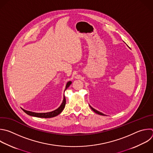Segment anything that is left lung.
Returning a JSON list of instances; mask_svg holds the SVG:
<instances>
[{"label": "left lung", "instance_id": "1", "mask_svg": "<svg viewBox=\"0 0 153 153\" xmlns=\"http://www.w3.org/2000/svg\"><path fill=\"white\" fill-rule=\"evenodd\" d=\"M90 106V108H91V109L94 112H95L96 114H98V115H105V114H102L101 112H99V111H97V110H95V109H94L93 108H92L91 106Z\"/></svg>", "mask_w": 153, "mask_h": 153}]
</instances>
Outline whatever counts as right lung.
<instances>
[{
	"label": "right lung",
	"instance_id": "right-lung-1",
	"mask_svg": "<svg viewBox=\"0 0 153 153\" xmlns=\"http://www.w3.org/2000/svg\"><path fill=\"white\" fill-rule=\"evenodd\" d=\"M71 84V82L69 81L67 82V85H66V87H65V91L70 86V85ZM65 104H66V99L65 96H64V99H63V101L61 104V105L56 110L50 112H47V113H35V112H32L30 111H26L23 109H22V110L27 115H30V116H32V117H38V118H52V117H55L57 115H58L59 114H61L62 112V111L64 110L65 106Z\"/></svg>",
	"mask_w": 153,
	"mask_h": 153
}]
</instances>
